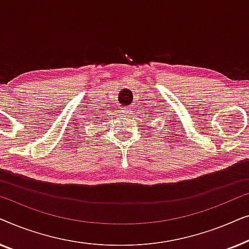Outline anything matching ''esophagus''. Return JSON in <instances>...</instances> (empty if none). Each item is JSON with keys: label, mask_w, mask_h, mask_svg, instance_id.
I'll return each mask as SVG.
<instances>
[{"label": "esophagus", "mask_w": 249, "mask_h": 249, "mask_svg": "<svg viewBox=\"0 0 249 249\" xmlns=\"http://www.w3.org/2000/svg\"><path fill=\"white\" fill-rule=\"evenodd\" d=\"M121 113L124 114V115H125V117H130V115L132 114V111H131V108L125 107V108H122Z\"/></svg>", "instance_id": "esophagus-1"}]
</instances>
